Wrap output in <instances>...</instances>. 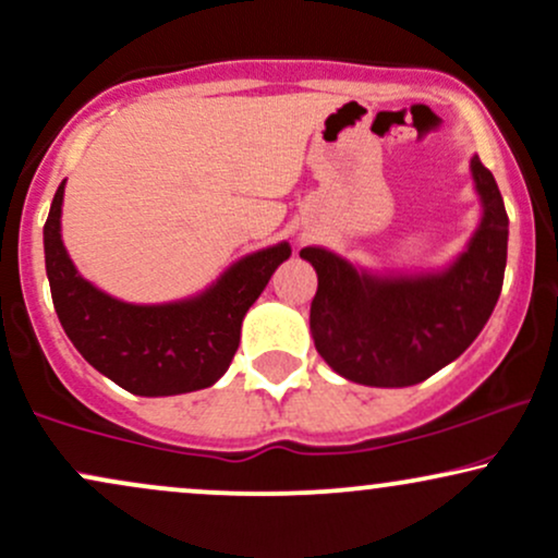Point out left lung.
<instances>
[{
    "label": "left lung",
    "instance_id": "obj_1",
    "mask_svg": "<svg viewBox=\"0 0 558 558\" xmlns=\"http://www.w3.org/2000/svg\"><path fill=\"white\" fill-rule=\"evenodd\" d=\"M470 170L483 217L446 270L373 275L328 248L299 252L317 272L312 338L319 356L345 380L417 386L464 354L488 323L504 286L509 217L496 178L477 155Z\"/></svg>",
    "mask_w": 558,
    "mask_h": 558
}]
</instances>
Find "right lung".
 Returning a JSON list of instances; mask_svg holds the SVG:
<instances>
[{
    "label": "right lung",
    "mask_w": 558,
    "mask_h": 558,
    "mask_svg": "<svg viewBox=\"0 0 558 558\" xmlns=\"http://www.w3.org/2000/svg\"><path fill=\"white\" fill-rule=\"evenodd\" d=\"M60 183L44 222V259L57 317L81 356L136 396H178L209 388L226 375L241 341V323L280 262L286 241L246 254L194 299L128 304L81 278L60 235Z\"/></svg>",
    "instance_id": "add662e5"
}]
</instances>
